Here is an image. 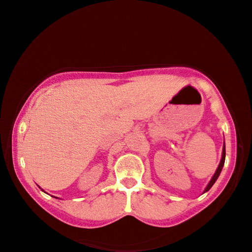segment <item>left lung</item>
Returning a JSON list of instances; mask_svg holds the SVG:
<instances>
[{"label":"left lung","instance_id":"1","mask_svg":"<svg viewBox=\"0 0 252 252\" xmlns=\"http://www.w3.org/2000/svg\"><path fill=\"white\" fill-rule=\"evenodd\" d=\"M224 160H225V146H224V143H223V148H222V155H221V160H220V163H219V165H218V168H217V170H216L215 174H213V176H212L211 180L209 181L208 186L206 187V189L203 190V193H206L207 191L210 190V189H211V187H212L213 185H215V182L217 181V179L219 178L220 173H221V170H222V168H223Z\"/></svg>","mask_w":252,"mask_h":252}]
</instances>
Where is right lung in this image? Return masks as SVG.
Here are the masks:
<instances>
[{"label": "right lung", "instance_id": "right-lung-1", "mask_svg": "<svg viewBox=\"0 0 252 252\" xmlns=\"http://www.w3.org/2000/svg\"><path fill=\"white\" fill-rule=\"evenodd\" d=\"M42 191H43V189H42ZM54 198H57V197H54ZM59 199V198H58Z\"/></svg>", "mask_w": 252, "mask_h": 252}]
</instances>
